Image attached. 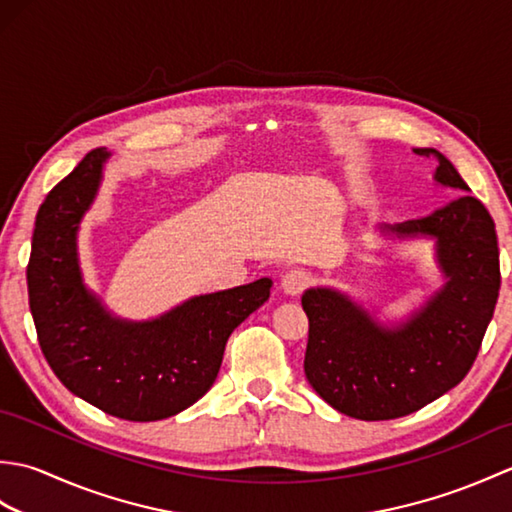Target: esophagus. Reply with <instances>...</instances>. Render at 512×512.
Listing matches in <instances>:
<instances>
[{
    "mask_svg": "<svg viewBox=\"0 0 512 512\" xmlns=\"http://www.w3.org/2000/svg\"><path fill=\"white\" fill-rule=\"evenodd\" d=\"M310 284H312V275L308 273V270H303V268L288 270V273L281 277V288H284V292H286V295H290V297L301 295V292L306 290Z\"/></svg>",
    "mask_w": 512,
    "mask_h": 512,
    "instance_id": "obj_1",
    "label": "esophagus"
}]
</instances>
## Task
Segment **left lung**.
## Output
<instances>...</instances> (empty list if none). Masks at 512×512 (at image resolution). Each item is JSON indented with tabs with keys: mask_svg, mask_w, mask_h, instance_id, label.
<instances>
[{
	"mask_svg": "<svg viewBox=\"0 0 512 512\" xmlns=\"http://www.w3.org/2000/svg\"><path fill=\"white\" fill-rule=\"evenodd\" d=\"M442 187L469 191L451 162L436 149ZM400 239H436L444 286L411 317L387 328L334 288H310L301 306L308 314L306 378L336 411L358 420L407 416L447 394L469 374L499 295V248L486 206L462 193L420 220L383 226Z\"/></svg>",
	"mask_w": 512,
	"mask_h": 512,
	"instance_id": "1",
	"label": "left lung"
}]
</instances>
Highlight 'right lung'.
<instances>
[{
	"mask_svg": "<svg viewBox=\"0 0 512 512\" xmlns=\"http://www.w3.org/2000/svg\"><path fill=\"white\" fill-rule=\"evenodd\" d=\"M110 158L92 149L39 206L26 270L37 339L74 396L132 422L191 407L215 383L228 336L264 306L273 279L200 295L151 321L112 317L85 288L76 233Z\"/></svg>",
	"mask_w": 512,
	"mask_h": 512,
	"instance_id": "obj_1",
	"label": "right lung"
}]
</instances>
